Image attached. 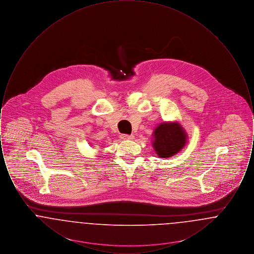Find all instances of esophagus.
I'll use <instances>...</instances> for the list:
<instances>
[{
    "label": "esophagus",
    "mask_w": 254,
    "mask_h": 254,
    "mask_svg": "<svg viewBox=\"0 0 254 254\" xmlns=\"http://www.w3.org/2000/svg\"><path fill=\"white\" fill-rule=\"evenodd\" d=\"M121 138L123 140H133L134 136L133 135H127V134H122Z\"/></svg>",
    "instance_id": "34e87169"
}]
</instances>
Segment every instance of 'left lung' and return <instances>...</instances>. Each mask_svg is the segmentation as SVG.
<instances>
[{
  "label": "left lung",
  "mask_w": 254,
  "mask_h": 254,
  "mask_svg": "<svg viewBox=\"0 0 254 254\" xmlns=\"http://www.w3.org/2000/svg\"><path fill=\"white\" fill-rule=\"evenodd\" d=\"M152 145L158 156L171 157L187 144V132L177 122L162 123L154 129Z\"/></svg>",
  "instance_id": "8db88e82"
}]
</instances>
